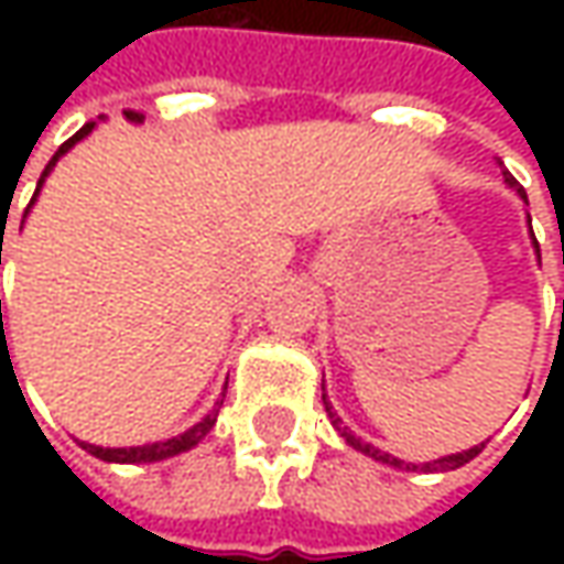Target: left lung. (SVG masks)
Listing matches in <instances>:
<instances>
[{"label":"left lung","instance_id":"obj_1","mask_svg":"<svg viewBox=\"0 0 564 564\" xmlns=\"http://www.w3.org/2000/svg\"><path fill=\"white\" fill-rule=\"evenodd\" d=\"M506 185L528 204V194H524V187L518 185L511 175H506ZM528 226H531V216H528ZM531 241H533V250H536V257H540V245H536V238H533V228H531ZM323 404H326V414H329V421H333V426H336L338 433H341V440L345 443L351 445V448H358V452H364L367 458H373V462H382V465H389V467H401V470H455V467H462L467 465L470 458H477L480 452H484V443L480 445H470V448H465V452H455V455H445V458H436V462H426V465H404L401 458H395V455H389V452H379L377 445H370V443H364L360 436H355L348 426H341V417H338L336 411H333V401L326 399V392H323Z\"/></svg>","mask_w":564,"mask_h":564}]
</instances>
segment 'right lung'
Returning a JSON list of instances; mask_svg holds the SVG:
<instances>
[{
  "label": "right lung",
  "instance_id": "1",
  "mask_svg": "<svg viewBox=\"0 0 564 564\" xmlns=\"http://www.w3.org/2000/svg\"><path fill=\"white\" fill-rule=\"evenodd\" d=\"M128 121H141V116L138 112H128ZM97 128V121H87L80 131H77L72 141H65L62 147H58V153H55L53 160H50V165L43 169V175H40V185H36V191H33V200L40 197V187H43V182L50 178V172L55 169V163L75 147V143H80L90 131ZM31 200V206H33ZM28 216V213H24ZM0 253H2V241H0ZM0 319H2V301H0ZM219 408H223V399L213 404V411H206L200 421L194 423L191 430H185V433H178V436H172V440H165V443H147V445H128V448H106V445H94V443H80V448H87L94 458H99V462H112V465H150V462H163V458H172V455H182V452H187V448H194V445L204 440L206 433L213 430V423H216V414H219Z\"/></svg>",
  "mask_w": 564,
  "mask_h": 564
}]
</instances>
